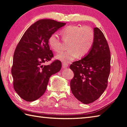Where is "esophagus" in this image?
<instances>
[{"instance_id":"obj_1","label":"esophagus","mask_w":127,"mask_h":127,"mask_svg":"<svg viewBox=\"0 0 127 127\" xmlns=\"http://www.w3.org/2000/svg\"><path fill=\"white\" fill-rule=\"evenodd\" d=\"M62 67H63V68H67L68 67V64L66 63H63V64H62Z\"/></svg>"}]
</instances>
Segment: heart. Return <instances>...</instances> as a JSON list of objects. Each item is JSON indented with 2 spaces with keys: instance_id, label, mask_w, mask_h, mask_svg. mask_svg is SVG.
Segmentation results:
<instances>
[{
  "instance_id": "heart-1",
  "label": "heart",
  "mask_w": 127,
  "mask_h": 127,
  "mask_svg": "<svg viewBox=\"0 0 127 127\" xmlns=\"http://www.w3.org/2000/svg\"><path fill=\"white\" fill-rule=\"evenodd\" d=\"M62 35L64 41L69 40L67 45L68 49L59 53L55 58L65 63L73 61L78 56L83 58L87 55L94 42V31L89 26H67L62 30ZM49 44L55 52H59L63 48V42L56 33L51 35Z\"/></svg>"
}]
</instances>
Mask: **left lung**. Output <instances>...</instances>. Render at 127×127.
Instances as JSON below:
<instances>
[{"mask_svg":"<svg viewBox=\"0 0 127 127\" xmlns=\"http://www.w3.org/2000/svg\"><path fill=\"white\" fill-rule=\"evenodd\" d=\"M94 42L87 55L73 62L70 69L74 76L71 90L84 104L93 103L107 88L111 68V54L105 37L99 28H94Z\"/></svg>","mask_w":127,"mask_h":127,"instance_id":"obj_1","label":"left lung"}]
</instances>
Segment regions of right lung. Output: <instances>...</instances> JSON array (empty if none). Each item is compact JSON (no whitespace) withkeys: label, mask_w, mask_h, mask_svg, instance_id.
<instances>
[{"label":"right lung","mask_w":127,"mask_h":127,"mask_svg":"<svg viewBox=\"0 0 127 127\" xmlns=\"http://www.w3.org/2000/svg\"><path fill=\"white\" fill-rule=\"evenodd\" d=\"M65 23L40 19L28 28L15 49L11 73L14 88L22 99L33 101L46 90L49 79L61 69L62 62L56 60L43 65L54 57L49 38Z\"/></svg>","instance_id":"right-lung-1"}]
</instances>
